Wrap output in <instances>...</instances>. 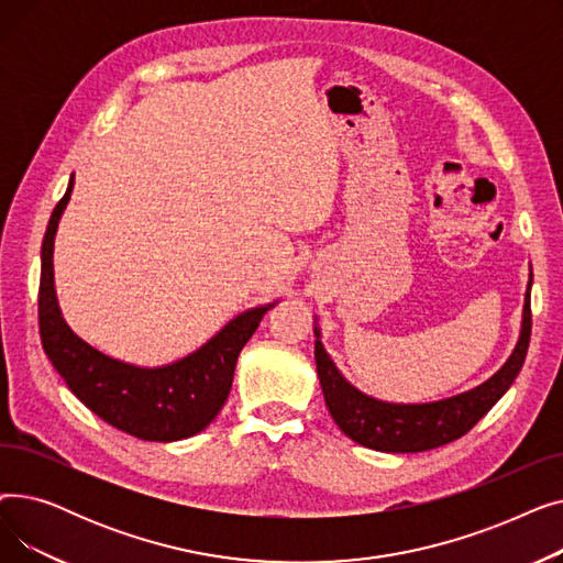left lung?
<instances>
[{
	"label": "left lung",
	"instance_id": "obj_1",
	"mask_svg": "<svg viewBox=\"0 0 563 563\" xmlns=\"http://www.w3.org/2000/svg\"><path fill=\"white\" fill-rule=\"evenodd\" d=\"M529 289L531 276L525 294L520 338L509 361L475 390L431 404H390L353 388L323 349L319 329L314 327L317 374L335 424L358 445L390 454L427 452L465 435L511 388L525 363L531 335Z\"/></svg>",
	"mask_w": 563,
	"mask_h": 563
}]
</instances>
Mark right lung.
<instances>
[{"mask_svg": "<svg viewBox=\"0 0 563 563\" xmlns=\"http://www.w3.org/2000/svg\"><path fill=\"white\" fill-rule=\"evenodd\" d=\"M73 177L49 217L41 249L38 327L54 369L70 393L107 424L134 438L173 442L200 433L223 408L240 351L274 303L251 308L183 361L164 367H136L104 356L66 323L54 289V234L73 194Z\"/></svg>", "mask_w": 563, "mask_h": 563, "instance_id": "add662e5", "label": "right lung"}]
</instances>
